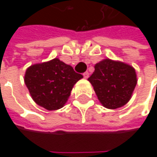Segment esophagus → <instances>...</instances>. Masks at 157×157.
<instances>
[{
	"instance_id": "obj_1",
	"label": "esophagus",
	"mask_w": 157,
	"mask_h": 157,
	"mask_svg": "<svg viewBox=\"0 0 157 157\" xmlns=\"http://www.w3.org/2000/svg\"><path fill=\"white\" fill-rule=\"evenodd\" d=\"M83 77L85 79H87L89 77V73L88 72H85V73H83Z\"/></svg>"
}]
</instances>
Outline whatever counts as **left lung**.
I'll return each instance as SVG.
<instances>
[{
    "instance_id": "1",
    "label": "left lung",
    "mask_w": 157,
    "mask_h": 157,
    "mask_svg": "<svg viewBox=\"0 0 157 157\" xmlns=\"http://www.w3.org/2000/svg\"><path fill=\"white\" fill-rule=\"evenodd\" d=\"M88 81L100 103L108 109H116L128 103L137 78L136 70L129 64L105 59L94 65Z\"/></svg>"
}]
</instances>
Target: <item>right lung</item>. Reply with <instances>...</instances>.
<instances>
[{"label": "right lung", "instance_id": "obj_1", "mask_svg": "<svg viewBox=\"0 0 157 157\" xmlns=\"http://www.w3.org/2000/svg\"><path fill=\"white\" fill-rule=\"evenodd\" d=\"M82 75L58 58L31 65L24 82L33 101L49 110L62 108L67 102L74 85Z\"/></svg>", "mask_w": 157, "mask_h": 157}]
</instances>
